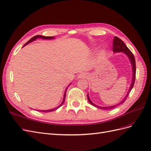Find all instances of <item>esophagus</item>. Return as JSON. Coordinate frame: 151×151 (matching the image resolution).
I'll list each match as a JSON object with an SVG mask.
<instances>
[{
	"mask_svg": "<svg viewBox=\"0 0 151 151\" xmlns=\"http://www.w3.org/2000/svg\"><path fill=\"white\" fill-rule=\"evenodd\" d=\"M87 75L85 74V73H81V74H80L79 75H78V78H87Z\"/></svg>",
	"mask_w": 151,
	"mask_h": 151,
	"instance_id": "1",
	"label": "esophagus"
}]
</instances>
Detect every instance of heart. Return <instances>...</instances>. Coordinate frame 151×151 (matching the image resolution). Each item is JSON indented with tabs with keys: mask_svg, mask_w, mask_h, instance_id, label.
<instances>
[{
	"mask_svg": "<svg viewBox=\"0 0 151 151\" xmlns=\"http://www.w3.org/2000/svg\"><path fill=\"white\" fill-rule=\"evenodd\" d=\"M98 55H99V58H103V57H104V52L103 50H101L99 52V53Z\"/></svg>",
	"mask_w": 151,
	"mask_h": 151,
	"instance_id": "obj_1",
	"label": "heart"
}]
</instances>
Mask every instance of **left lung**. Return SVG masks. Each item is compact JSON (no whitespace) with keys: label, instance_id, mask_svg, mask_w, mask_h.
<instances>
[{"label":"left lung","instance_id":"obj_1","mask_svg":"<svg viewBox=\"0 0 151 151\" xmlns=\"http://www.w3.org/2000/svg\"><path fill=\"white\" fill-rule=\"evenodd\" d=\"M113 50L114 52H123V53L125 54L128 57V58L130 59V62L132 63V72H133V76H132V83L130 85V89H129L128 92L127 94V96L124 97V98L119 103H118V104H116L114 106H110V107H100V106H98L96 104H94L93 103H92V102L90 101L89 96H88V94L87 95V99H88V102L91 104L92 105H93V106L98 107V108L101 109H104V110H109V109H113L115 108L116 107L118 106L119 105L123 104L124 103V102L126 101L127 98L128 97L129 93H130L131 90L132 89L133 85H134V83H135V75H136V64H135V59L134 55H133V53L130 51V50L129 49L128 47H127V45H125V44L119 38L117 37H114V39H113Z\"/></svg>","mask_w":151,"mask_h":151}]
</instances>
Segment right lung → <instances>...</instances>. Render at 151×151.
Here are the masks:
<instances>
[{
  "mask_svg": "<svg viewBox=\"0 0 151 151\" xmlns=\"http://www.w3.org/2000/svg\"><path fill=\"white\" fill-rule=\"evenodd\" d=\"M37 38H43V39H52V38H54V37H45V36H42V35H36V36H35V37H33V38H32L31 39H30L29 40H28L27 43H26V44L24 45V46H25L26 45H27L28 44H29V43H30V42H32V41H33V40H36ZM23 46V47H24ZM71 85V83L68 86V87H69V86H70ZM68 87L66 88V90H65V92H64V99H63V102H62V103L61 104H60L59 106H58L57 107H55V108H54V109H48V110H39L38 111H41V112H44V113H48V112H51V111H55V110H56V109H58L59 107H61L63 104V103L64 102V101H65V97H66V90H67V89H68ZM38 111V110H37Z\"/></svg>",
  "mask_w": 151,
  "mask_h": 151,
  "instance_id": "add662e5",
  "label": "right lung"
}]
</instances>
